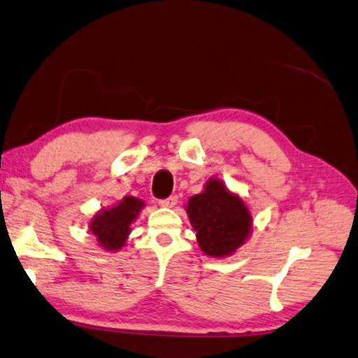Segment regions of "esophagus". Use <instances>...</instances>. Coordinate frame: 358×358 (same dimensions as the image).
I'll return each instance as SVG.
<instances>
[{
  "instance_id": "obj_1",
  "label": "esophagus",
  "mask_w": 358,
  "mask_h": 358,
  "mask_svg": "<svg viewBox=\"0 0 358 358\" xmlns=\"http://www.w3.org/2000/svg\"><path fill=\"white\" fill-rule=\"evenodd\" d=\"M175 204H177V196L175 195L167 196V199H164V200H159V206H163V208H173Z\"/></svg>"
}]
</instances>
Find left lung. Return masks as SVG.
Segmentation results:
<instances>
[{"mask_svg": "<svg viewBox=\"0 0 358 358\" xmlns=\"http://www.w3.org/2000/svg\"><path fill=\"white\" fill-rule=\"evenodd\" d=\"M186 212L204 254L214 258L237 252L252 234V215L245 200L212 177L203 192L189 199Z\"/></svg>", "mask_w": 358, "mask_h": 358, "instance_id": "8db88e82", "label": "left lung"}]
</instances>
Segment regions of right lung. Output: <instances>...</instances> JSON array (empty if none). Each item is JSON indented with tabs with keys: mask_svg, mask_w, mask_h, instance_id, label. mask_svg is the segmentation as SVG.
Returning <instances> with one entry per match:
<instances>
[{
	"mask_svg": "<svg viewBox=\"0 0 358 358\" xmlns=\"http://www.w3.org/2000/svg\"><path fill=\"white\" fill-rule=\"evenodd\" d=\"M146 206L143 200L127 195L110 208L98 210L89 223V231L95 235L96 243L109 252H117L131 234V224L138 218Z\"/></svg>",
	"mask_w": 358,
	"mask_h": 358,
	"instance_id": "right-lung-1",
	"label": "right lung"
}]
</instances>
